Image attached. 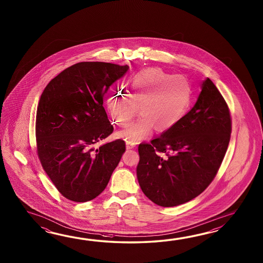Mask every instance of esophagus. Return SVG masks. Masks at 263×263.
<instances>
[{"instance_id":"obj_1","label":"esophagus","mask_w":263,"mask_h":263,"mask_svg":"<svg viewBox=\"0 0 263 263\" xmlns=\"http://www.w3.org/2000/svg\"><path fill=\"white\" fill-rule=\"evenodd\" d=\"M135 145H136V143L134 142V141H127V142H126L127 149H132V148L135 147Z\"/></svg>"}]
</instances>
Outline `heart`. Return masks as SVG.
Wrapping results in <instances>:
<instances>
[{"label":"heart","instance_id":"1","mask_svg":"<svg viewBox=\"0 0 263 263\" xmlns=\"http://www.w3.org/2000/svg\"><path fill=\"white\" fill-rule=\"evenodd\" d=\"M129 94L116 92L107 97L106 106L114 120L127 126L138 112L142 118L130 124L119 135L127 140L143 139L153 127L158 132L171 129L182 118L190 103L189 82L151 67L136 73L129 80Z\"/></svg>","mask_w":263,"mask_h":263}]
</instances>
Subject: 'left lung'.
<instances>
[{
    "label": "left lung",
    "instance_id": "8db88e82",
    "mask_svg": "<svg viewBox=\"0 0 263 263\" xmlns=\"http://www.w3.org/2000/svg\"><path fill=\"white\" fill-rule=\"evenodd\" d=\"M231 130L229 106L207 78L195 106L178 123L138 146L136 173L143 193L162 207L199 196L218 172Z\"/></svg>",
    "mask_w": 263,
    "mask_h": 263
}]
</instances>
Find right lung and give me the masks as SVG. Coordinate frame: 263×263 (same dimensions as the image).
<instances>
[{
  "mask_svg": "<svg viewBox=\"0 0 263 263\" xmlns=\"http://www.w3.org/2000/svg\"><path fill=\"white\" fill-rule=\"evenodd\" d=\"M129 67L105 62H80L45 87L36 110V152L56 189L74 202L94 199L106 188L126 151L116 140L94 145L114 130L103 97Z\"/></svg>",
  "mask_w": 263,
  "mask_h": 263,
  "instance_id": "right-lung-1",
  "label": "right lung"
}]
</instances>
